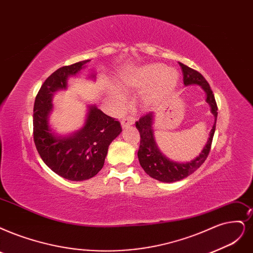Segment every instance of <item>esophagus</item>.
<instances>
[{
    "instance_id": "34e87169",
    "label": "esophagus",
    "mask_w": 253,
    "mask_h": 253,
    "mask_svg": "<svg viewBox=\"0 0 253 253\" xmlns=\"http://www.w3.org/2000/svg\"><path fill=\"white\" fill-rule=\"evenodd\" d=\"M133 123H134V119L132 117H126L121 121V125H122V128H123V129L126 128V127L131 126Z\"/></svg>"
}]
</instances>
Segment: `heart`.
I'll return each mask as SVG.
<instances>
[{"instance_id":"obj_1","label":"heart","mask_w":253,"mask_h":253,"mask_svg":"<svg viewBox=\"0 0 253 253\" xmlns=\"http://www.w3.org/2000/svg\"><path fill=\"white\" fill-rule=\"evenodd\" d=\"M178 82V73L168 70L163 63H151L134 70L120 82L123 90H145L143 101L146 105L152 106L164 100L176 87ZM152 88L150 89V87ZM117 101L123 100V93L115 90L111 93Z\"/></svg>"}]
</instances>
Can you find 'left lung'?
<instances>
[{
	"instance_id": "left-lung-1",
	"label": "left lung",
	"mask_w": 253,
	"mask_h": 253,
	"mask_svg": "<svg viewBox=\"0 0 253 253\" xmlns=\"http://www.w3.org/2000/svg\"><path fill=\"white\" fill-rule=\"evenodd\" d=\"M179 65L183 73L184 85L188 86L196 84V85L201 86L207 93V103L211 106V111L214 117V123L210 132L208 142L200 154L189 163H177L167 157L160 150L155 142L153 134V112H149L136 122L135 127L141 134V143H139V149L137 151L139 164L149 176L162 182H175L181 180L200 168L210 153L213 133L216 130L218 107L209 82L199 72L186 67L181 62H179Z\"/></svg>"
}]
</instances>
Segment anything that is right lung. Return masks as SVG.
Returning <instances> with one entry per match:
<instances>
[{"instance_id": "obj_1", "label": "right lung", "mask_w": 253, "mask_h": 253, "mask_svg": "<svg viewBox=\"0 0 253 253\" xmlns=\"http://www.w3.org/2000/svg\"><path fill=\"white\" fill-rule=\"evenodd\" d=\"M88 61L55 71L43 82L33 108V136L37 151L53 172L72 181L86 180L97 175L104 166L110 143L122 132L120 122L96 105L87 106L85 123L75 133L58 135L49 124L55 91L67 89L68 78L76 76ZM88 78L95 79L96 73H90Z\"/></svg>"}]
</instances>
